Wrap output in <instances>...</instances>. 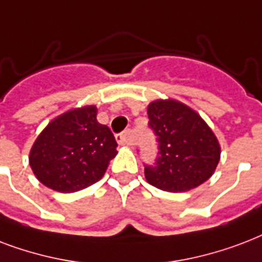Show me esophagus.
<instances>
[{
  "label": "esophagus",
  "mask_w": 262,
  "mask_h": 262,
  "mask_svg": "<svg viewBox=\"0 0 262 262\" xmlns=\"http://www.w3.org/2000/svg\"><path fill=\"white\" fill-rule=\"evenodd\" d=\"M116 141L119 145L121 146H131L133 145V141H131V134L129 131H124V133L117 134Z\"/></svg>",
  "instance_id": "34e87169"
}]
</instances>
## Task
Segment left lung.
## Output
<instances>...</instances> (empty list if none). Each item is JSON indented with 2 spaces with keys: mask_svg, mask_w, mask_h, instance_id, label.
<instances>
[{
  "mask_svg": "<svg viewBox=\"0 0 262 262\" xmlns=\"http://www.w3.org/2000/svg\"><path fill=\"white\" fill-rule=\"evenodd\" d=\"M147 116L160 150L156 165L145 168L147 183L164 191L184 192L213 175L222 147L200 113L168 98L150 102Z\"/></svg>",
  "mask_w": 262,
  "mask_h": 262,
  "instance_id": "1",
  "label": "left lung"
}]
</instances>
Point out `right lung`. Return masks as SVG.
Here are the masks:
<instances>
[{
	"label": "right lung",
	"mask_w": 262,
	"mask_h": 262,
	"mask_svg": "<svg viewBox=\"0 0 262 262\" xmlns=\"http://www.w3.org/2000/svg\"><path fill=\"white\" fill-rule=\"evenodd\" d=\"M97 106L86 105L54 117L32 143L28 163L46 187L75 192L103 176L117 154L108 125L97 120Z\"/></svg>",
	"instance_id": "right-lung-1"
}]
</instances>
